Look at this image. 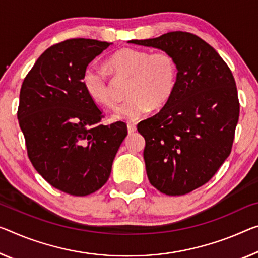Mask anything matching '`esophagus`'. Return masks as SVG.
<instances>
[{"mask_svg": "<svg viewBox=\"0 0 258 258\" xmlns=\"http://www.w3.org/2000/svg\"><path fill=\"white\" fill-rule=\"evenodd\" d=\"M126 128H128V133L129 134H133V133H135L137 130L136 124H134V123H128V125H126Z\"/></svg>", "mask_w": 258, "mask_h": 258, "instance_id": "esophagus-1", "label": "esophagus"}]
</instances>
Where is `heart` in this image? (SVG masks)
<instances>
[{
	"label": "heart",
	"instance_id": "b5f03b06",
	"mask_svg": "<svg viewBox=\"0 0 258 258\" xmlns=\"http://www.w3.org/2000/svg\"><path fill=\"white\" fill-rule=\"evenodd\" d=\"M107 68L117 76L130 77L129 98L113 114L115 120L136 121L150 109H159L172 98L177 81V64L168 51L122 48L107 61ZM82 86L96 104L113 107L115 98L110 91L105 70L89 66L82 75Z\"/></svg>",
	"mask_w": 258,
	"mask_h": 258
}]
</instances>
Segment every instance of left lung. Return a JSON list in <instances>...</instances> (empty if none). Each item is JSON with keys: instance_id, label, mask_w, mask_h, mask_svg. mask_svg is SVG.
I'll use <instances>...</instances> for the list:
<instances>
[{"instance_id": "left-lung-1", "label": "left lung", "mask_w": 258, "mask_h": 258, "mask_svg": "<svg viewBox=\"0 0 258 258\" xmlns=\"http://www.w3.org/2000/svg\"><path fill=\"white\" fill-rule=\"evenodd\" d=\"M132 43L168 51L177 64L169 101L141 121L146 174L154 188L180 196L207 183L227 159L239 121L235 79L213 47L175 31Z\"/></svg>"}]
</instances>
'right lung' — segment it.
I'll use <instances>...</instances> for the list:
<instances>
[{"instance_id":"add662e5","label":"right lung","mask_w":258,"mask_h":258,"mask_svg":"<svg viewBox=\"0 0 258 258\" xmlns=\"http://www.w3.org/2000/svg\"><path fill=\"white\" fill-rule=\"evenodd\" d=\"M110 43L68 39L50 46L24 78L17 117L33 167L73 196L104 185L128 134L124 122L100 124L104 114L82 86L89 63Z\"/></svg>"}]
</instances>
